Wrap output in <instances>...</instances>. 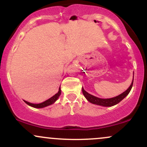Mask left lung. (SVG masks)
Wrapping results in <instances>:
<instances>
[{
  "instance_id": "left-lung-1",
  "label": "left lung",
  "mask_w": 147,
  "mask_h": 147,
  "mask_svg": "<svg viewBox=\"0 0 147 147\" xmlns=\"http://www.w3.org/2000/svg\"><path fill=\"white\" fill-rule=\"evenodd\" d=\"M133 75H134V74H133ZM133 84V80L132 83L131 84V86H130L129 88L127 89V90L124 91V92H122V93L120 94L119 95L117 96V97H113V98H110V99L98 98V97H95V96L88 93L86 91L84 90L83 88H82V92H83L84 97L87 99V100L88 101V102L92 103V104H97V105L103 106H112L118 104L119 102H120L121 101H122V99L129 93V92L131 91V88H132Z\"/></svg>"
}]
</instances>
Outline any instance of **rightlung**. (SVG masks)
<instances>
[{
    "mask_svg": "<svg viewBox=\"0 0 147 147\" xmlns=\"http://www.w3.org/2000/svg\"><path fill=\"white\" fill-rule=\"evenodd\" d=\"M61 93V88H59V92H57V94H55V95L52 96V97H50V99H48V100L45 101V102L41 103V104H32V103H30L28 102H26V101H24V102L26 103L27 104H28V105L30 106H32L34 108H43V107H45V106H49V105H51V104H53V103H55V102L57 101V99L59 98V97Z\"/></svg>",
    "mask_w": 147,
    "mask_h": 147,
    "instance_id": "obj_1",
    "label": "right lung"
}]
</instances>
